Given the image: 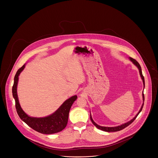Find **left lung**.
Instances as JSON below:
<instances>
[{"label": "left lung", "mask_w": 158, "mask_h": 158, "mask_svg": "<svg viewBox=\"0 0 158 158\" xmlns=\"http://www.w3.org/2000/svg\"><path fill=\"white\" fill-rule=\"evenodd\" d=\"M130 59V60L135 64L138 67V69H139V73H140V75H141V78H142V79H143V84H144V85H145V83H144V76H143V74H142V70H141V66H140V65H139V64L138 63V61H136V60L135 59H134L133 58H132V57H130L129 58ZM143 101H144V94H143ZM143 106H144V103L143 104V106H141V109H140V110L139 111V112L138 113V114L135 116L132 120H131L130 121H129V122H127V123H125V124H122V125H121V126H117V127H102V126H99V125H98L94 121H93V119H92V117H91V116H90V118H91V121H92V123H93V124L96 127H98V129H101V130H102V131H106V132H116V131H121V130H122V129H124L125 127H126L127 126H128L129 125H130L134 120H135V119H136V118H137V116L139 115V114L140 113V112L142 110V109H143Z\"/></svg>", "instance_id": "obj_1"}]
</instances>
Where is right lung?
Returning a JSON list of instances; mask_svg holds the SVG:
<instances>
[{"mask_svg":"<svg viewBox=\"0 0 158 158\" xmlns=\"http://www.w3.org/2000/svg\"><path fill=\"white\" fill-rule=\"evenodd\" d=\"M24 67L25 65L22 66L17 71L12 87V95L15 101V108L19 116L31 128L42 134H51L62 131L67 126L70 109L73 102L76 100L77 96H74L66 100L54 113L51 116L41 118L29 117L22 109L17 94L19 76L23 71Z\"/></svg>","mask_w":158,"mask_h":158,"instance_id":"add662e5","label":"right lung"}]
</instances>
